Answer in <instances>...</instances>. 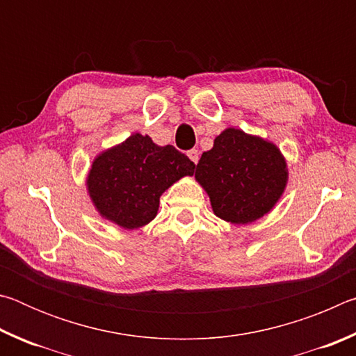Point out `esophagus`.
<instances>
[{"label":"esophagus","mask_w":356,"mask_h":356,"mask_svg":"<svg viewBox=\"0 0 356 356\" xmlns=\"http://www.w3.org/2000/svg\"><path fill=\"white\" fill-rule=\"evenodd\" d=\"M188 156H190V160L193 161V163H197V161H200V152H197L196 149L188 150Z\"/></svg>","instance_id":"34e87169"}]
</instances>
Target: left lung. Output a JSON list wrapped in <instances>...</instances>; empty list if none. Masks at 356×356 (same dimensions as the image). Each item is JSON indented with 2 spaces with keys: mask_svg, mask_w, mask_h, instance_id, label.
Masks as SVG:
<instances>
[{
  "mask_svg": "<svg viewBox=\"0 0 356 356\" xmlns=\"http://www.w3.org/2000/svg\"><path fill=\"white\" fill-rule=\"evenodd\" d=\"M195 177L207 191L213 213L246 225L275 207L287 185V165L273 143L226 129L201 155Z\"/></svg>",
  "mask_w": 356,
  "mask_h": 356,
  "instance_id": "obj_1",
  "label": "left lung"
}]
</instances>
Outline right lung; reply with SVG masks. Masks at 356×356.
<instances>
[{
  "label": "right lung",
  "instance_id": "1",
  "mask_svg": "<svg viewBox=\"0 0 356 356\" xmlns=\"http://www.w3.org/2000/svg\"><path fill=\"white\" fill-rule=\"evenodd\" d=\"M196 165L174 146H156L146 135L134 134L99 154L86 185L91 201L105 220L124 229L146 226L156 216L160 196Z\"/></svg>",
  "mask_w": 356,
  "mask_h": 356
}]
</instances>
